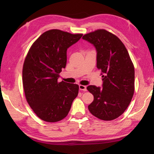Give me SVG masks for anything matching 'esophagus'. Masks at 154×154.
Masks as SVG:
<instances>
[{
    "instance_id": "34e87169",
    "label": "esophagus",
    "mask_w": 154,
    "mask_h": 154,
    "mask_svg": "<svg viewBox=\"0 0 154 154\" xmlns=\"http://www.w3.org/2000/svg\"><path fill=\"white\" fill-rule=\"evenodd\" d=\"M79 88L81 91H87V87L85 85H79Z\"/></svg>"
}]
</instances>
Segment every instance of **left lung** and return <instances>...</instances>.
<instances>
[{
  "instance_id": "1",
  "label": "left lung",
  "mask_w": 154,
  "mask_h": 154,
  "mask_svg": "<svg viewBox=\"0 0 154 154\" xmlns=\"http://www.w3.org/2000/svg\"><path fill=\"white\" fill-rule=\"evenodd\" d=\"M82 38L94 46L96 67L103 78L102 87H87L94 96L88 109L101 120L116 119L127 109L134 92V67L128 51L117 36L105 29L86 34Z\"/></svg>"
}]
</instances>
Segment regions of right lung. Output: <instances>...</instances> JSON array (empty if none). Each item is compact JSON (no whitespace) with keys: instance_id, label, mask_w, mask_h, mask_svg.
I'll list each match as a JSON object with an SVG mask.
<instances>
[{"instance_id":"1","label":"right lung","mask_w":154,"mask_h":154,"mask_svg":"<svg viewBox=\"0 0 154 154\" xmlns=\"http://www.w3.org/2000/svg\"><path fill=\"white\" fill-rule=\"evenodd\" d=\"M82 34H71L59 29L45 31L32 44L23 66V87L27 103L38 118L57 122L67 116L79 86L58 82L66 67L67 50Z\"/></svg>"}]
</instances>
